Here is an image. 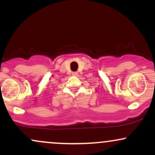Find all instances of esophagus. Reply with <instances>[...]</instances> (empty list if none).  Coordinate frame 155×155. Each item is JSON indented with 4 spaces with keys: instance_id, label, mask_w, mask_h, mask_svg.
I'll list each match as a JSON object with an SVG mask.
<instances>
[{
    "instance_id": "obj_1",
    "label": "esophagus",
    "mask_w": 155,
    "mask_h": 155,
    "mask_svg": "<svg viewBox=\"0 0 155 155\" xmlns=\"http://www.w3.org/2000/svg\"><path fill=\"white\" fill-rule=\"evenodd\" d=\"M72 75L74 76H78V73H77V72H73V73H72Z\"/></svg>"
}]
</instances>
